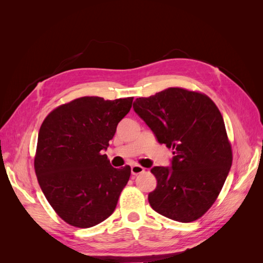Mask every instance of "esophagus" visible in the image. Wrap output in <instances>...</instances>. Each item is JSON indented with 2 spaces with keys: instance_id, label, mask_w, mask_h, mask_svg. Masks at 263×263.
Instances as JSON below:
<instances>
[{
  "instance_id": "obj_1",
  "label": "esophagus",
  "mask_w": 263,
  "mask_h": 263,
  "mask_svg": "<svg viewBox=\"0 0 263 263\" xmlns=\"http://www.w3.org/2000/svg\"><path fill=\"white\" fill-rule=\"evenodd\" d=\"M145 171V169L142 168L141 165L139 164H134L132 165V174H134V176H137V174H140Z\"/></svg>"
}]
</instances>
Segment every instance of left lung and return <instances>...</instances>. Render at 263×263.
Here are the masks:
<instances>
[{"mask_svg": "<svg viewBox=\"0 0 263 263\" xmlns=\"http://www.w3.org/2000/svg\"><path fill=\"white\" fill-rule=\"evenodd\" d=\"M134 110L159 144L173 150L171 166H154L157 187L151 208L170 219L190 222L210 210L233 162L225 123L205 94L169 87L134 102Z\"/></svg>", "mask_w": 263, "mask_h": 263, "instance_id": "obj_1", "label": "left lung"}]
</instances>
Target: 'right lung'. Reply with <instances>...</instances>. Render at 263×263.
I'll use <instances>...</instances> for the list:
<instances>
[{
	"mask_svg": "<svg viewBox=\"0 0 263 263\" xmlns=\"http://www.w3.org/2000/svg\"><path fill=\"white\" fill-rule=\"evenodd\" d=\"M133 99L83 97L53 109L41 126L36 176L51 208L71 226H95L115 211L130 166L114 168L102 151Z\"/></svg>",
	"mask_w": 263,
	"mask_h": 263,
	"instance_id": "obj_1",
	"label": "right lung"
}]
</instances>
